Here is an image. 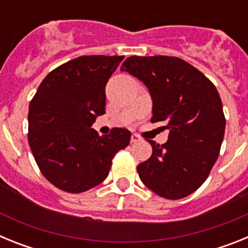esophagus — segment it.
<instances>
[{
  "label": "esophagus",
  "instance_id": "esophagus-1",
  "mask_svg": "<svg viewBox=\"0 0 248 248\" xmlns=\"http://www.w3.org/2000/svg\"><path fill=\"white\" fill-rule=\"evenodd\" d=\"M139 140H140V137L138 134H133V135H131V138H130L131 143H137V141H139Z\"/></svg>",
  "mask_w": 248,
  "mask_h": 248
}]
</instances>
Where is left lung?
<instances>
[{
  "mask_svg": "<svg viewBox=\"0 0 248 248\" xmlns=\"http://www.w3.org/2000/svg\"><path fill=\"white\" fill-rule=\"evenodd\" d=\"M120 71L137 77L153 99L151 123L169 130L137 168L140 180L161 198H186L205 183L220 155L226 119L214 83L177 57H129Z\"/></svg>",
  "mask_w": 248,
  "mask_h": 248,
  "instance_id": "8db88e82",
  "label": "left lung"
}]
</instances>
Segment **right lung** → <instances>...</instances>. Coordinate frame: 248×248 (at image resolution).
I'll return each instance as SVG.
<instances>
[{
  "label": "right lung",
  "instance_id": "obj_1",
  "mask_svg": "<svg viewBox=\"0 0 248 248\" xmlns=\"http://www.w3.org/2000/svg\"><path fill=\"white\" fill-rule=\"evenodd\" d=\"M124 56H82L47 74L28 110V143L43 176L59 190L79 194L107 179L130 131L92 129L105 113V85Z\"/></svg>",
  "mask_w": 248,
  "mask_h": 248
}]
</instances>
